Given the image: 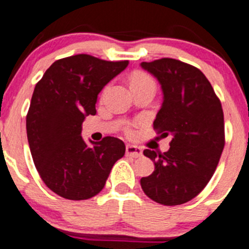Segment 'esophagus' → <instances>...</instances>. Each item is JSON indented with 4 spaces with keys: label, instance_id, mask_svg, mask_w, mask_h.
Returning <instances> with one entry per match:
<instances>
[{
    "label": "esophagus",
    "instance_id": "1",
    "mask_svg": "<svg viewBox=\"0 0 249 249\" xmlns=\"http://www.w3.org/2000/svg\"><path fill=\"white\" fill-rule=\"evenodd\" d=\"M126 156L132 157V159H139V157L142 156V148L139 147L135 145H126Z\"/></svg>",
    "mask_w": 249,
    "mask_h": 249
}]
</instances>
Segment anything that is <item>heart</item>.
<instances>
[{
    "instance_id": "1",
    "label": "heart",
    "mask_w": 249,
    "mask_h": 249,
    "mask_svg": "<svg viewBox=\"0 0 249 249\" xmlns=\"http://www.w3.org/2000/svg\"><path fill=\"white\" fill-rule=\"evenodd\" d=\"M130 85L132 87H136V86H151V87H155V82H153L152 78L150 77L146 73H136L131 77L130 81ZM127 132H131V129H127Z\"/></svg>"
}]
</instances>
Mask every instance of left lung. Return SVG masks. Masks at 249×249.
I'll return each mask as SVG.
<instances>
[{
	"instance_id": "left-lung-1",
	"label": "left lung",
	"mask_w": 249,
	"mask_h": 249,
	"mask_svg": "<svg viewBox=\"0 0 249 249\" xmlns=\"http://www.w3.org/2000/svg\"><path fill=\"white\" fill-rule=\"evenodd\" d=\"M161 85L163 102L153 122L169 150H145L155 171L140 180L148 198L162 205H180L195 198L213 177L225 146L224 111L213 86L196 67L176 59L141 62Z\"/></svg>"
}]
</instances>
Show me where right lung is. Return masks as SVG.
Here are the masks:
<instances>
[{
  "label": "right lung",
  "instance_id": "add662e5",
  "mask_svg": "<svg viewBox=\"0 0 249 249\" xmlns=\"http://www.w3.org/2000/svg\"><path fill=\"white\" fill-rule=\"evenodd\" d=\"M127 65L78 54L55 61L34 88L27 114L30 153L46 187L62 198L98 194L124 156L119 139L107 136L88 146L81 131L85 118L97 113L99 92Z\"/></svg>",
  "mask_w": 249,
  "mask_h": 249
}]
</instances>
